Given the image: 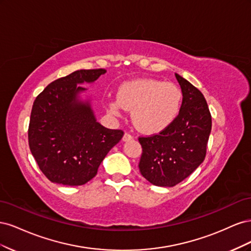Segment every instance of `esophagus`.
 <instances>
[{
  "mask_svg": "<svg viewBox=\"0 0 251 251\" xmlns=\"http://www.w3.org/2000/svg\"><path fill=\"white\" fill-rule=\"evenodd\" d=\"M133 139V136L130 134V133H125L124 137H123V140L124 141H130Z\"/></svg>",
  "mask_w": 251,
  "mask_h": 251,
  "instance_id": "obj_1",
  "label": "esophagus"
}]
</instances>
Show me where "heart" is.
Wrapping results in <instances>:
<instances>
[{"label":"heart","mask_w":251,"mask_h":251,"mask_svg":"<svg viewBox=\"0 0 251 251\" xmlns=\"http://www.w3.org/2000/svg\"><path fill=\"white\" fill-rule=\"evenodd\" d=\"M181 89L171 82L155 78H139L124 82L117 98L109 101V111L123 115L132 111L133 123L139 131L156 134L169 127L178 117L182 107Z\"/></svg>","instance_id":"heart-1"}]
</instances>
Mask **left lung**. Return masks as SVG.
<instances>
[{
    "label": "left lung",
    "instance_id": "left-lung-1",
    "mask_svg": "<svg viewBox=\"0 0 251 251\" xmlns=\"http://www.w3.org/2000/svg\"><path fill=\"white\" fill-rule=\"evenodd\" d=\"M175 75L183 95L178 117L159 134L139 137L140 173L151 184L163 187L180 183L204 161L211 131V115L203 94Z\"/></svg>",
    "mask_w": 251,
    "mask_h": 251
}]
</instances>
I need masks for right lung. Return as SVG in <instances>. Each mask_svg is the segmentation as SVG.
<instances>
[{
    "mask_svg": "<svg viewBox=\"0 0 251 251\" xmlns=\"http://www.w3.org/2000/svg\"><path fill=\"white\" fill-rule=\"evenodd\" d=\"M104 69L77 70L52 81L37 95L28 128L31 154L40 170L53 183L77 186L97 174L110 150L124 136L97 123L91 100H80Z\"/></svg>",
    "mask_w": 251,
    "mask_h": 251,
    "instance_id": "1",
    "label": "right lung"
}]
</instances>
